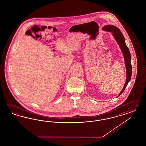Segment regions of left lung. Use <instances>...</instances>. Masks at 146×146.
Instances as JSON below:
<instances>
[{
  "label": "left lung",
  "mask_w": 146,
  "mask_h": 146,
  "mask_svg": "<svg viewBox=\"0 0 146 146\" xmlns=\"http://www.w3.org/2000/svg\"><path fill=\"white\" fill-rule=\"evenodd\" d=\"M103 30L104 31H110L112 33L113 35L115 37V39L119 45L120 48L122 52L124 55L125 64L126 68L127 78H126V82H125L124 88L119 94V95L118 96V97L122 93H123L129 81L131 79L132 72V65H131V54L128 47L126 46L125 43L124 36L117 27L114 26L108 25V26L103 27Z\"/></svg>",
  "instance_id": "obj_1"
}]
</instances>
